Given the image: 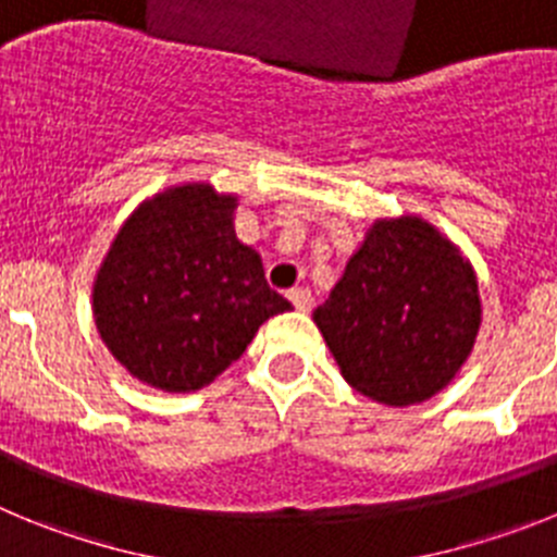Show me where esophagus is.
<instances>
[{"mask_svg":"<svg viewBox=\"0 0 557 557\" xmlns=\"http://www.w3.org/2000/svg\"><path fill=\"white\" fill-rule=\"evenodd\" d=\"M287 298H289V301H293V307L298 309V312H309V309H312V293H309L307 287L289 289Z\"/></svg>","mask_w":557,"mask_h":557,"instance_id":"esophagus-1","label":"esophagus"}]
</instances>
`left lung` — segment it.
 I'll return each mask as SVG.
<instances>
[{"mask_svg":"<svg viewBox=\"0 0 557 557\" xmlns=\"http://www.w3.org/2000/svg\"><path fill=\"white\" fill-rule=\"evenodd\" d=\"M314 323L354 391L407 407L449 385L482 307L469 259L421 218L376 220Z\"/></svg>","mask_w":557,"mask_h":557,"instance_id":"8db88e82","label":"left lung"}]
</instances>
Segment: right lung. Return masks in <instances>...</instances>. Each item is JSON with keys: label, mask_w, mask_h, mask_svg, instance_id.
<instances>
[{"label": "right lung", "mask_w": 557, "mask_h": 557, "mask_svg": "<svg viewBox=\"0 0 557 557\" xmlns=\"http://www.w3.org/2000/svg\"><path fill=\"white\" fill-rule=\"evenodd\" d=\"M234 195L209 184L159 191L120 228L95 278V323L139 382L200 391L243 357L289 301L234 234Z\"/></svg>", "instance_id": "1"}]
</instances>
